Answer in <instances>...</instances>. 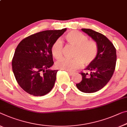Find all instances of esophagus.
Segmentation results:
<instances>
[{
  "label": "esophagus",
  "instance_id": "1",
  "mask_svg": "<svg viewBox=\"0 0 127 127\" xmlns=\"http://www.w3.org/2000/svg\"><path fill=\"white\" fill-rule=\"evenodd\" d=\"M67 73L70 75H73L74 74L73 73H72V72H70V71H67Z\"/></svg>",
  "mask_w": 127,
  "mask_h": 127
}]
</instances>
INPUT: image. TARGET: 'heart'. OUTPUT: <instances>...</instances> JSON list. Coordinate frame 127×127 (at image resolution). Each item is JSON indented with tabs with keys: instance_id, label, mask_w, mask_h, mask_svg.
I'll use <instances>...</instances> for the list:
<instances>
[{
	"instance_id": "heart-1",
	"label": "heart",
	"mask_w": 127,
	"mask_h": 127,
	"mask_svg": "<svg viewBox=\"0 0 127 127\" xmlns=\"http://www.w3.org/2000/svg\"><path fill=\"white\" fill-rule=\"evenodd\" d=\"M68 43L75 46L73 59L62 58L56 62L58 69L75 71L84 65H89L93 63L98 53V46L94 41L89 40L87 36L78 31H73L65 36ZM52 56L56 59H59L63 53V43L61 39H57L51 47Z\"/></svg>"
}]
</instances>
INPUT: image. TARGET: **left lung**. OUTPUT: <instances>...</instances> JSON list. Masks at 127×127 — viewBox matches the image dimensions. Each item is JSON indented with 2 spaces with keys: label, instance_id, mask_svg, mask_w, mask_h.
Masks as SVG:
<instances>
[{
  "label": "left lung",
  "instance_id": "1",
  "mask_svg": "<svg viewBox=\"0 0 127 127\" xmlns=\"http://www.w3.org/2000/svg\"><path fill=\"white\" fill-rule=\"evenodd\" d=\"M91 37L98 46V53L93 63L82 72V80L76 84L80 91L92 93L102 89L107 85L114 73L116 52L114 45L104 35L91 29H82Z\"/></svg>",
  "mask_w": 127,
  "mask_h": 127
}]
</instances>
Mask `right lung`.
Masks as SVG:
<instances>
[{
	"label": "right lung",
	"mask_w": 127,
	"mask_h": 127,
	"mask_svg": "<svg viewBox=\"0 0 127 127\" xmlns=\"http://www.w3.org/2000/svg\"><path fill=\"white\" fill-rule=\"evenodd\" d=\"M66 28L48 30L23 39L15 50L12 66L17 82L27 93L43 96L52 90L57 70L49 68L54 64L51 47Z\"/></svg>",
	"instance_id": "add662e5"
}]
</instances>
